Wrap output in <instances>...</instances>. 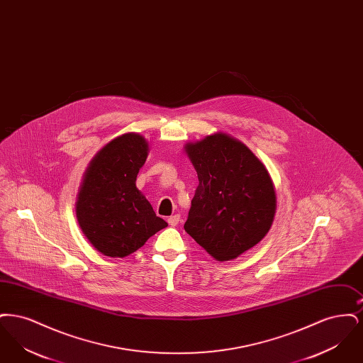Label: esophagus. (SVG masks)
Here are the masks:
<instances>
[{
  "label": "esophagus",
  "instance_id": "obj_1",
  "mask_svg": "<svg viewBox=\"0 0 363 363\" xmlns=\"http://www.w3.org/2000/svg\"><path fill=\"white\" fill-rule=\"evenodd\" d=\"M179 220H181V216L177 213V215H173V216H170L169 219H167V222H169V225H177L179 223Z\"/></svg>",
  "mask_w": 363,
  "mask_h": 363
}]
</instances>
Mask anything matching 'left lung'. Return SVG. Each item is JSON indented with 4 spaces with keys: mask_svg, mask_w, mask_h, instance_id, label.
Returning <instances> with one entry per match:
<instances>
[{
    "mask_svg": "<svg viewBox=\"0 0 363 363\" xmlns=\"http://www.w3.org/2000/svg\"><path fill=\"white\" fill-rule=\"evenodd\" d=\"M199 186L184 228L219 261L235 259L269 231L277 194L265 166L245 144L223 133L185 147Z\"/></svg>",
    "mask_w": 363,
    "mask_h": 363,
    "instance_id": "obj_1",
    "label": "left lung"
}]
</instances>
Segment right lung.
<instances>
[{
	"mask_svg": "<svg viewBox=\"0 0 363 363\" xmlns=\"http://www.w3.org/2000/svg\"><path fill=\"white\" fill-rule=\"evenodd\" d=\"M147 155L145 138L126 133L104 147L86 169L76 215L83 234L104 256H129L167 227L136 188Z\"/></svg>",
	"mask_w": 363,
	"mask_h": 363,
	"instance_id": "add662e5",
	"label": "right lung"
}]
</instances>
